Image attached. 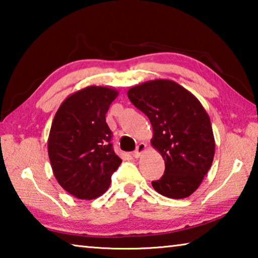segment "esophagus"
<instances>
[{"instance_id": "1", "label": "esophagus", "mask_w": 258, "mask_h": 258, "mask_svg": "<svg viewBox=\"0 0 258 258\" xmlns=\"http://www.w3.org/2000/svg\"><path fill=\"white\" fill-rule=\"evenodd\" d=\"M146 150H147V145H146V143L141 142V143H140V145H138L137 149H135L133 156L135 157V158H139V157L141 156Z\"/></svg>"}]
</instances>
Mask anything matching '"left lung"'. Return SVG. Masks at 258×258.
Wrapping results in <instances>:
<instances>
[{"mask_svg": "<svg viewBox=\"0 0 258 258\" xmlns=\"http://www.w3.org/2000/svg\"><path fill=\"white\" fill-rule=\"evenodd\" d=\"M127 97L149 118L151 146L165 160V173L151 182L172 199L191 196L202 184L215 155L207 111L194 94L171 80L148 81L131 87Z\"/></svg>", "mask_w": 258, "mask_h": 258, "instance_id": "obj_1", "label": "left lung"}]
</instances>
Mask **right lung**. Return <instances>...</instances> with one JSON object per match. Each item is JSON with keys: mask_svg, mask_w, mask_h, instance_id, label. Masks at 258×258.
Here are the masks:
<instances>
[{"mask_svg": "<svg viewBox=\"0 0 258 258\" xmlns=\"http://www.w3.org/2000/svg\"><path fill=\"white\" fill-rule=\"evenodd\" d=\"M118 91L91 85L66 98L52 121L47 152L59 184L78 199L100 197L121 164L112 149L106 113Z\"/></svg>", "mask_w": 258, "mask_h": 258, "instance_id": "obj_1", "label": "right lung"}]
</instances>
